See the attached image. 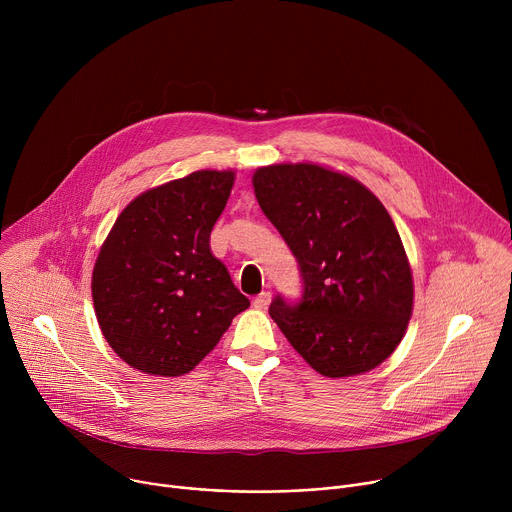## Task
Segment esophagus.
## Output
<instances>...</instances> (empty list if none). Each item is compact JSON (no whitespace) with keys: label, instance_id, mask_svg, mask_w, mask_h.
<instances>
[{"label":"esophagus","instance_id":"34e87169","mask_svg":"<svg viewBox=\"0 0 512 512\" xmlns=\"http://www.w3.org/2000/svg\"><path fill=\"white\" fill-rule=\"evenodd\" d=\"M269 302H271V294H269V291H261V294L253 300V306H255L257 310H267Z\"/></svg>","mask_w":512,"mask_h":512}]
</instances>
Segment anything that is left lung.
Masks as SVG:
<instances>
[{"label":"left lung","mask_w":512,"mask_h":512,"mask_svg":"<svg viewBox=\"0 0 512 512\" xmlns=\"http://www.w3.org/2000/svg\"><path fill=\"white\" fill-rule=\"evenodd\" d=\"M253 188L304 289L298 302L275 296L269 316L324 377L379 367L413 310L411 267L387 208L354 178L316 164L259 168Z\"/></svg>","instance_id":"obj_1"}]
</instances>
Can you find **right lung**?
I'll use <instances>...</instances> for the list:
<instances>
[{
  "mask_svg": "<svg viewBox=\"0 0 512 512\" xmlns=\"http://www.w3.org/2000/svg\"><path fill=\"white\" fill-rule=\"evenodd\" d=\"M235 172L200 170L131 200L93 269V304L109 346L129 367L180 377L249 308L210 253Z\"/></svg>",
  "mask_w": 512,
  "mask_h": 512,
  "instance_id": "add662e5",
  "label": "right lung"
}]
</instances>
